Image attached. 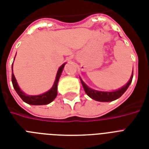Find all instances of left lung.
Instances as JSON below:
<instances>
[{"label":"left lung","mask_w":149,"mask_h":149,"mask_svg":"<svg viewBox=\"0 0 149 149\" xmlns=\"http://www.w3.org/2000/svg\"><path fill=\"white\" fill-rule=\"evenodd\" d=\"M132 78H133V71H132V74L131 76V78L128 80L127 84H125V86H122L121 88H119L118 90L113 91H96L93 89L89 87L85 83H84L82 79L79 77L81 84L83 85L84 91L86 92V93L92 99L95 100L97 101L100 102H110L115 100L118 99L123 95V93H125V91H127V89L128 88V86H130V84L132 81Z\"/></svg>","instance_id":"1"}]
</instances>
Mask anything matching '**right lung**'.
<instances>
[{
	"instance_id": "add662e5",
	"label": "right lung",
	"mask_w": 149,
	"mask_h": 149,
	"mask_svg": "<svg viewBox=\"0 0 149 149\" xmlns=\"http://www.w3.org/2000/svg\"><path fill=\"white\" fill-rule=\"evenodd\" d=\"M65 63H63V65H61L60 67L58 68V72L56 74V79L54 82L53 85L52 86V88L47 92L40 94V95H28L23 92L21 90V88L18 86L17 83V80L15 79V77L14 73H13V64H12V75H11V81L14 88L17 93L19 95V97L22 99V100L27 104H31V105H45V104H49L52 101H53L55 98L57 96V85H58V79L60 77L62 72H63V68L65 66Z\"/></svg>"
}]
</instances>
